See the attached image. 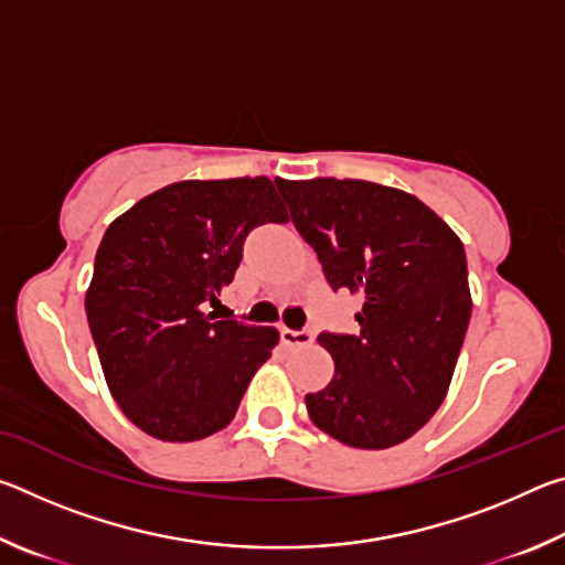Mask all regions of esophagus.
<instances>
[{
    "label": "esophagus",
    "mask_w": 565,
    "mask_h": 565,
    "mask_svg": "<svg viewBox=\"0 0 565 565\" xmlns=\"http://www.w3.org/2000/svg\"><path fill=\"white\" fill-rule=\"evenodd\" d=\"M281 341H284L289 349H303V347H311L313 333H311L309 329H303V331L281 329Z\"/></svg>",
    "instance_id": "1"
}]
</instances>
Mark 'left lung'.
Returning <instances> with one entry per match:
<instances>
[{"label":"left lung","instance_id":"8db88e82","mask_svg":"<svg viewBox=\"0 0 565 565\" xmlns=\"http://www.w3.org/2000/svg\"><path fill=\"white\" fill-rule=\"evenodd\" d=\"M333 291L361 296L359 333H321L333 379L306 394L313 426L381 451L414 436L451 386L471 319L461 238L408 191L361 179H276Z\"/></svg>","mask_w":565,"mask_h":565}]
</instances>
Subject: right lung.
Returning a JSON list of instances; mask_svg holds the SVG:
<instances>
[{
	"label": "right lung",
	"mask_w": 565,
	"mask_h": 565,
	"mask_svg": "<svg viewBox=\"0 0 565 565\" xmlns=\"http://www.w3.org/2000/svg\"><path fill=\"white\" fill-rule=\"evenodd\" d=\"M269 222H289L269 177L186 179L104 234L84 306L114 401L151 438L222 431L279 343L274 327L204 313L232 284L248 232Z\"/></svg>",
	"instance_id": "obj_1"
}]
</instances>
